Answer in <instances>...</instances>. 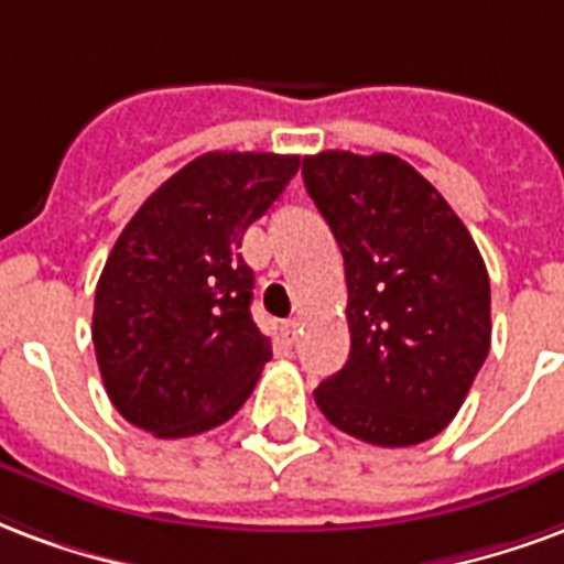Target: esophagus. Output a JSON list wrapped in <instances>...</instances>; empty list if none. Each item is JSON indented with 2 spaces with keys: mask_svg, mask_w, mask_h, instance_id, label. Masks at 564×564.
<instances>
[{
  "mask_svg": "<svg viewBox=\"0 0 564 564\" xmlns=\"http://www.w3.org/2000/svg\"><path fill=\"white\" fill-rule=\"evenodd\" d=\"M282 330H285L288 343H297V336L303 333V327H300V318H288V322L282 324Z\"/></svg>",
  "mask_w": 564,
  "mask_h": 564,
  "instance_id": "34e87169",
  "label": "esophagus"
}]
</instances>
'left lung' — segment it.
<instances>
[{
	"label": "left lung",
	"instance_id": "1",
	"mask_svg": "<svg viewBox=\"0 0 564 564\" xmlns=\"http://www.w3.org/2000/svg\"><path fill=\"white\" fill-rule=\"evenodd\" d=\"M303 183L343 249L351 351L324 378V417L378 447L454 421L490 351V276L445 197L390 152L327 150Z\"/></svg>",
	"mask_w": 564,
	"mask_h": 564
}]
</instances>
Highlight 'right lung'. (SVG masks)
I'll return each instance as SVG.
<instances>
[{
  "label": "right lung",
  "instance_id": "1",
  "mask_svg": "<svg viewBox=\"0 0 564 564\" xmlns=\"http://www.w3.org/2000/svg\"><path fill=\"white\" fill-rule=\"evenodd\" d=\"M300 155L207 152L131 216L96 288L93 343L110 402L155 438L207 433L240 412L270 339L252 322L246 228Z\"/></svg>",
  "mask_w": 564,
  "mask_h": 564
}]
</instances>
